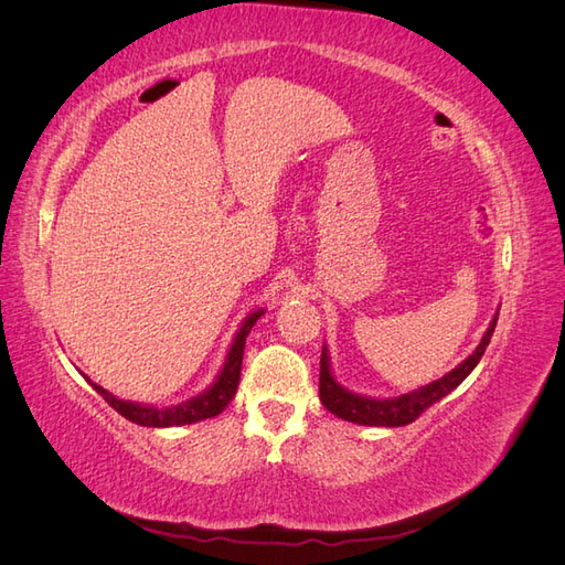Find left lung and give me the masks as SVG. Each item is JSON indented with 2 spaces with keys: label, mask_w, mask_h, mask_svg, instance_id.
I'll return each mask as SVG.
<instances>
[{
  "label": "left lung",
  "mask_w": 565,
  "mask_h": 565,
  "mask_svg": "<svg viewBox=\"0 0 565 565\" xmlns=\"http://www.w3.org/2000/svg\"><path fill=\"white\" fill-rule=\"evenodd\" d=\"M498 316H500V309L494 311L486 334L481 337V344H478L471 351V355H467L455 370L443 374V377L436 382H429L426 386L401 393V396H393V398L363 396V393H355V391H349L347 386H341L332 372L330 351L328 347H322L320 401L334 417L353 422V424H363V426H403V424L415 422L426 407H431L434 403L446 398L450 391H455L473 372V367L478 365V361H481L490 344L494 324H498Z\"/></svg>",
  "instance_id": "1"
}]
</instances>
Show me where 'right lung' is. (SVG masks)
<instances>
[{
  "instance_id": "obj_1",
  "label": "right lung",
  "mask_w": 565,
  "mask_h": 565,
  "mask_svg": "<svg viewBox=\"0 0 565 565\" xmlns=\"http://www.w3.org/2000/svg\"><path fill=\"white\" fill-rule=\"evenodd\" d=\"M264 316V309H256L249 316H245V320L237 328L231 349L226 351V361L221 365L218 374L214 377V382L204 388L198 396L181 401L177 405H146V403H134V401H122L113 396L110 391H106L104 386H98L96 382L87 380L96 393L104 396V401L115 407L119 415L127 417L129 422L139 424V426H152V429H164V426H183V424H195L202 419L216 417L226 409V405L233 401L235 391H237V382H241V367H243V353H245V341L249 330L254 328V322Z\"/></svg>"
}]
</instances>
